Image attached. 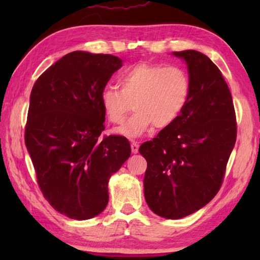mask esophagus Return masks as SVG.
<instances>
[{"instance_id": "34e87169", "label": "esophagus", "mask_w": 260, "mask_h": 260, "mask_svg": "<svg viewBox=\"0 0 260 260\" xmlns=\"http://www.w3.org/2000/svg\"><path fill=\"white\" fill-rule=\"evenodd\" d=\"M139 143L135 142V141H133V142L131 143V148H132V152L133 153H138L139 152Z\"/></svg>"}]
</instances>
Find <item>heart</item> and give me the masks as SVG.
Returning a JSON list of instances; mask_svg holds the SVG:
<instances>
[{
  "instance_id": "heart-1",
  "label": "heart",
  "mask_w": 260,
  "mask_h": 260,
  "mask_svg": "<svg viewBox=\"0 0 260 260\" xmlns=\"http://www.w3.org/2000/svg\"><path fill=\"white\" fill-rule=\"evenodd\" d=\"M120 89L105 87L101 93L108 119L122 124L133 110L135 113L116 133L134 139L143 135L155 125L166 128L173 125L186 109L190 80L179 67L140 63L127 69L119 78Z\"/></svg>"
}]
</instances>
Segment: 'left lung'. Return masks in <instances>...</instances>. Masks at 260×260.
Instances as JSON below:
<instances>
[{"mask_svg":"<svg viewBox=\"0 0 260 260\" xmlns=\"http://www.w3.org/2000/svg\"><path fill=\"white\" fill-rule=\"evenodd\" d=\"M173 55L188 68L187 107L173 125L139 149L148 162L147 204L166 219L187 217L217 195L236 141L234 104L220 70L200 51Z\"/></svg>","mask_w":260,"mask_h":260,"instance_id":"obj_1","label":"left lung"}]
</instances>
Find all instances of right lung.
Wrapping results in <instances>:
<instances>
[{
    "label": "right lung",
    "mask_w": 260,
    "mask_h": 260,
    "mask_svg": "<svg viewBox=\"0 0 260 260\" xmlns=\"http://www.w3.org/2000/svg\"><path fill=\"white\" fill-rule=\"evenodd\" d=\"M121 67L119 57L72 51L46 70L30 91L26 148L45 199L71 219L103 212L109 180L131 156L124 136L101 135V93Z\"/></svg>",
    "instance_id": "add662e5"
}]
</instances>
